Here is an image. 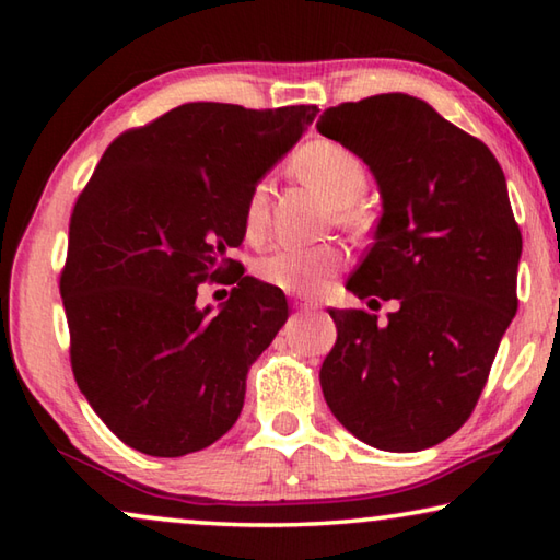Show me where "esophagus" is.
<instances>
[{
  "mask_svg": "<svg viewBox=\"0 0 560 560\" xmlns=\"http://www.w3.org/2000/svg\"><path fill=\"white\" fill-rule=\"evenodd\" d=\"M293 308L301 311V314H308V311H314L316 306H314V303H308V301H293Z\"/></svg>",
  "mask_w": 560,
  "mask_h": 560,
  "instance_id": "34e87169",
  "label": "esophagus"
}]
</instances>
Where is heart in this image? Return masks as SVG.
I'll list each match as a JSON object with an SVG mask.
<instances>
[{
	"instance_id": "1",
	"label": "heart",
	"mask_w": 560,
	"mask_h": 560,
	"mask_svg": "<svg viewBox=\"0 0 560 560\" xmlns=\"http://www.w3.org/2000/svg\"><path fill=\"white\" fill-rule=\"evenodd\" d=\"M293 170L340 207V220L346 224H363L365 212L360 210L358 200L368 189V170L353 150L328 138L308 140L293 155ZM264 220H267V187L254 185L244 202L246 234L257 236L264 230ZM340 261L343 254L334 244L306 246V249L281 246L257 261V277L277 289L306 293L318 289L340 267Z\"/></svg>"
}]
</instances>
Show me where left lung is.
<instances>
[{
	"label": "left lung",
	"mask_w": 560,
	"mask_h": 560,
	"mask_svg": "<svg viewBox=\"0 0 560 560\" xmlns=\"http://www.w3.org/2000/svg\"><path fill=\"white\" fill-rule=\"evenodd\" d=\"M316 128L363 158L383 195L348 289L400 303L381 326L365 308L328 311L338 338L320 365L324 397L371 447L428 450L469 420L518 308L504 173L479 138L407 93L326 108Z\"/></svg>",
	"instance_id": "obj_1"
}]
</instances>
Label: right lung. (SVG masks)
Returning a JSON list of instances; mask_svg holds the SVG:
<instances>
[{"label":"right lung","mask_w":560,"mask_h":560,"mask_svg":"<svg viewBox=\"0 0 560 560\" xmlns=\"http://www.w3.org/2000/svg\"><path fill=\"white\" fill-rule=\"evenodd\" d=\"M316 113L185 103L120 132L75 200L59 279L71 371L128 447L183 457L240 417L287 296L242 269L210 314L197 287L240 264L226 249L244 240L246 197Z\"/></svg>","instance_id":"obj_1"}]
</instances>
